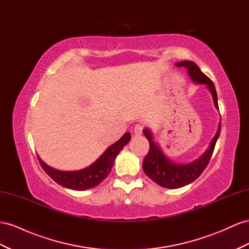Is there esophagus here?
Masks as SVG:
<instances>
[{
    "mask_svg": "<svg viewBox=\"0 0 249 249\" xmlns=\"http://www.w3.org/2000/svg\"><path fill=\"white\" fill-rule=\"evenodd\" d=\"M142 130H143L142 125L136 124L135 127H134V134H135V135H137V136H139V135H141V134H142Z\"/></svg>",
    "mask_w": 249,
    "mask_h": 249,
    "instance_id": "34e87169",
    "label": "esophagus"
}]
</instances>
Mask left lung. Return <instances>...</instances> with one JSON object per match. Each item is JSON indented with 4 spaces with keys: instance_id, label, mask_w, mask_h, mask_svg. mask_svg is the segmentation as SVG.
I'll return each mask as SVG.
<instances>
[{
    "instance_id": "8db88e82",
    "label": "left lung",
    "mask_w": 249,
    "mask_h": 249,
    "mask_svg": "<svg viewBox=\"0 0 249 249\" xmlns=\"http://www.w3.org/2000/svg\"><path fill=\"white\" fill-rule=\"evenodd\" d=\"M176 66L186 68L194 83L206 86V88L211 92L213 96L214 107L219 110L217 92L214 85L210 78L203 74L202 71L199 69V67L194 62H191V60L179 62L176 64ZM220 131L221 123H219L216 135L212 139L207 150L199 158L195 159L189 163H178L172 161L164 155L158 143H156V141H154L152 132L147 127H145L143 130V134L150 143L149 154L145 156L142 163V169L146 174V176L151 178L154 182H156L162 187H166V189H179V187L192 183L193 181L200 176L201 173L204 171L206 165L210 162L214 145H216L220 135Z\"/></svg>"
}]
</instances>
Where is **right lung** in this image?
<instances>
[{
	"mask_svg": "<svg viewBox=\"0 0 249 249\" xmlns=\"http://www.w3.org/2000/svg\"><path fill=\"white\" fill-rule=\"evenodd\" d=\"M130 139L131 134L125 133L115 143L110 145L92 164L78 171H59L46 164L38 156L37 158L44 171L56 183L70 190L86 191L102 183L107 178L111 173L118 153L123 150L125 144L129 143Z\"/></svg>",
	"mask_w": 249,
	"mask_h": 249,
	"instance_id": "right-lung-1",
	"label": "right lung"
}]
</instances>
